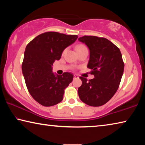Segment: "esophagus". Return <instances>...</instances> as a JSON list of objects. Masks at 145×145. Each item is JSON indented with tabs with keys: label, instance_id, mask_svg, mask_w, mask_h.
Returning a JSON list of instances; mask_svg holds the SVG:
<instances>
[{
	"label": "esophagus",
	"instance_id": "1",
	"mask_svg": "<svg viewBox=\"0 0 145 145\" xmlns=\"http://www.w3.org/2000/svg\"><path fill=\"white\" fill-rule=\"evenodd\" d=\"M78 78L77 75H73V78H74V79H75V78Z\"/></svg>",
	"mask_w": 145,
	"mask_h": 145
}]
</instances>
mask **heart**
Instances as JSON below:
<instances>
[{
	"label": "heart",
	"instance_id": "1",
	"mask_svg": "<svg viewBox=\"0 0 145 145\" xmlns=\"http://www.w3.org/2000/svg\"><path fill=\"white\" fill-rule=\"evenodd\" d=\"M86 46L83 45H78L77 46H76V50H79V49H81L83 48H85Z\"/></svg>",
	"mask_w": 145,
	"mask_h": 145
}]
</instances>
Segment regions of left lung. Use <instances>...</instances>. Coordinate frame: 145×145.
Wrapping results in <instances>:
<instances>
[{
    "instance_id": "left-lung-1",
    "label": "left lung",
    "mask_w": 145,
    "mask_h": 145,
    "mask_svg": "<svg viewBox=\"0 0 145 145\" xmlns=\"http://www.w3.org/2000/svg\"><path fill=\"white\" fill-rule=\"evenodd\" d=\"M89 49L87 67L95 78L88 80L80 77L82 85L78 88L80 99L90 106L104 105L114 96L119 88L124 70L120 49L104 38L84 36L78 39Z\"/></svg>"
}]
</instances>
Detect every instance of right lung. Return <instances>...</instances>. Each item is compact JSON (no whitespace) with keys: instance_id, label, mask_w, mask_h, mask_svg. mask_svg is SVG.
I'll return each mask as SVG.
<instances>
[{"instance_id":"1","label":"right lung","mask_w":145,"mask_h":145,"mask_svg":"<svg viewBox=\"0 0 145 145\" xmlns=\"http://www.w3.org/2000/svg\"><path fill=\"white\" fill-rule=\"evenodd\" d=\"M77 38V35L46 32L26 46L22 65L26 86L32 97L43 106H53L62 101L65 89L73 80L71 73L56 75L52 66Z\"/></svg>"}]
</instances>
